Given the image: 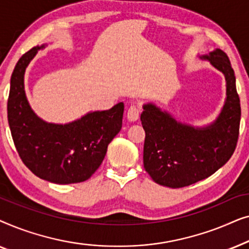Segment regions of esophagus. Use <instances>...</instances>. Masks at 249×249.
Returning <instances> with one entry per match:
<instances>
[{"label":"esophagus","mask_w":249,"mask_h":249,"mask_svg":"<svg viewBox=\"0 0 249 249\" xmlns=\"http://www.w3.org/2000/svg\"><path fill=\"white\" fill-rule=\"evenodd\" d=\"M142 112V107L137 104H132L130 105V107L128 108L127 112V118L130 121H136L139 118V114Z\"/></svg>","instance_id":"obj_1"}]
</instances>
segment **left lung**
Instances as JSON below:
<instances>
[{
    "label": "left lung",
    "mask_w": 249,
    "mask_h": 249,
    "mask_svg": "<svg viewBox=\"0 0 249 249\" xmlns=\"http://www.w3.org/2000/svg\"><path fill=\"white\" fill-rule=\"evenodd\" d=\"M209 59L227 80V101L220 117L203 129L177 122L153 104L141 115L145 130L144 168L155 182L181 188L212 176L229 161L239 137L240 100L229 57L216 50Z\"/></svg>",
    "instance_id": "8db88e82"
}]
</instances>
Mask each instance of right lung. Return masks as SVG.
Instances as JSON below:
<instances>
[{"instance_id":"right-lung-1","label":"right lung","mask_w":249,"mask_h":249,"mask_svg":"<svg viewBox=\"0 0 249 249\" xmlns=\"http://www.w3.org/2000/svg\"><path fill=\"white\" fill-rule=\"evenodd\" d=\"M39 46L20 57L11 76L8 121L17 152L40 179L59 185L86 181L100 168L107 146L122 127L124 103L91 112L68 124H46L27 102L23 74Z\"/></svg>"}]
</instances>
